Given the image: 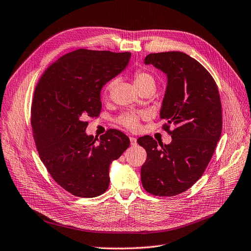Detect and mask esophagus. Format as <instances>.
<instances>
[{
  "instance_id": "esophagus-1",
  "label": "esophagus",
  "mask_w": 251,
  "mask_h": 251,
  "mask_svg": "<svg viewBox=\"0 0 251 251\" xmlns=\"http://www.w3.org/2000/svg\"><path fill=\"white\" fill-rule=\"evenodd\" d=\"M130 144H131V146H136L137 145V139L135 137H130Z\"/></svg>"
}]
</instances>
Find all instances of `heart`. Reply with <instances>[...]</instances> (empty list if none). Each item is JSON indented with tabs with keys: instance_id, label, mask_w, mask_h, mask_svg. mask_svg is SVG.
<instances>
[{
	"instance_id": "heart-1",
	"label": "heart",
	"mask_w": 251,
	"mask_h": 251,
	"mask_svg": "<svg viewBox=\"0 0 251 251\" xmlns=\"http://www.w3.org/2000/svg\"><path fill=\"white\" fill-rule=\"evenodd\" d=\"M134 83H135V86L138 87V86L145 85L148 83L155 84V81H154V78L151 77V75H150L149 73L144 72V71H138L134 75ZM114 84H115V81H111L107 83V85L105 86V93H107L113 88ZM139 118H140V116H138V115L126 114L120 118V123L130 130H135V129H137V127L139 125Z\"/></svg>"
}]
</instances>
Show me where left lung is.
<instances>
[{
	"label": "left lung",
	"instance_id": "left-lung-1",
	"mask_svg": "<svg viewBox=\"0 0 251 251\" xmlns=\"http://www.w3.org/2000/svg\"><path fill=\"white\" fill-rule=\"evenodd\" d=\"M151 64L167 77L160 118L176 128L169 145L147 135L137 143L146 149L140 169L147 192L173 196L190 189L205 171L222 134V103L217 86L201 63L179 51L149 54Z\"/></svg>",
	"mask_w": 251,
	"mask_h": 251
}]
</instances>
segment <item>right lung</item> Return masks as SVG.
Wrapping results in <instances>:
<instances>
[{
    "mask_svg": "<svg viewBox=\"0 0 251 251\" xmlns=\"http://www.w3.org/2000/svg\"><path fill=\"white\" fill-rule=\"evenodd\" d=\"M131 53L79 49L53 62L41 77L31 104L40 158L61 188L93 198L110 184V165L128 149L127 135L110 129L99 138L85 131L99 116L102 87L123 72Z\"/></svg>",
    "mask_w": 251,
    "mask_h": 251,
    "instance_id": "1",
    "label": "right lung"
}]
</instances>
